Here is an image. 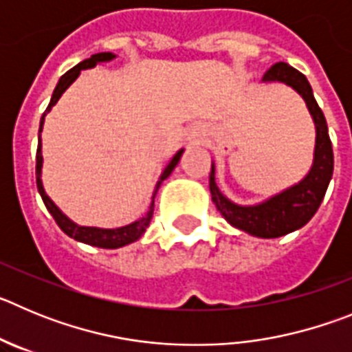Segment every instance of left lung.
<instances>
[{"label": "left lung", "instance_id": "left-lung-1", "mask_svg": "<svg viewBox=\"0 0 352 352\" xmlns=\"http://www.w3.org/2000/svg\"><path fill=\"white\" fill-rule=\"evenodd\" d=\"M263 80L266 82L276 80V82L287 84L292 89H296L307 102L317 132L312 169L298 185L291 186L282 194L275 195L257 206H238L227 197H223L214 183L213 166H211L210 173V190L217 210L231 226L238 227L252 236H257V238H278V236L289 234V232L303 227L319 210L329 179L333 176V148L329 141L324 114H322L321 107L317 105L309 80L301 72L280 61L264 74Z\"/></svg>", "mask_w": 352, "mask_h": 352}]
</instances>
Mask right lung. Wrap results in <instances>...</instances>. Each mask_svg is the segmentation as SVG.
<instances>
[{
	"mask_svg": "<svg viewBox=\"0 0 352 352\" xmlns=\"http://www.w3.org/2000/svg\"><path fill=\"white\" fill-rule=\"evenodd\" d=\"M113 58H114L113 52H98V54H93L91 58H88V60L80 61L79 65H76L74 68H70V70H68L67 74L61 77L60 82H58V86H56L54 93H52L51 104H49V107L45 109V113H43L42 120H40V132H42L43 121H45V114L51 111V107L56 104V102L60 100V96L63 95L65 89H67L68 86H70V84L77 79V76L80 74V70H84V68H91V67H95L96 63H100V61H109V60H113ZM182 153H183V149L174 155L173 160L169 162V166H167L166 170L162 173L160 179H158L157 186H155L153 199H155V195H157L158 186L162 185V182H164V179H166L170 173H173L174 167L178 166L179 158H182ZM40 174H42V141H40V135H38V148H36V186H38V192H40V195H42L43 204H45V208L49 210V213L52 214V219L56 220V223L60 226L61 231H63L65 234L70 236V238L77 239V241H82V243L93 245V247H98V248L125 247V245L132 243V241H135V239L141 238V236L144 234L146 227H148L149 222H151V217H153V210H155V201H151V206H149V211L146 213V217H142V219L138 220V222L130 223V226L120 227V229H98V227L77 226V223H74L72 220H68L67 217H65V214L58 210V206H56L51 199H49V195L45 194V190H43Z\"/></svg>",
	"mask_w": 352,
	"mask_h": 352,
	"instance_id": "obj_1",
	"label": "right lung"
}]
</instances>
